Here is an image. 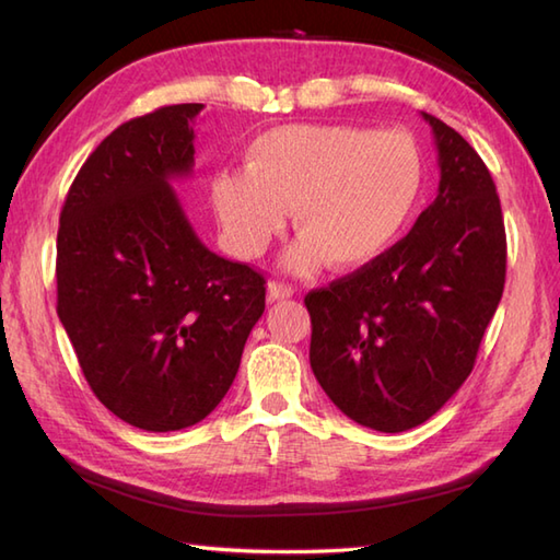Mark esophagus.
<instances>
[{
    "label": "esophagus",
    "mask_w": 560,
    "mask_h": 560,
    "mask_svg": "<svg viewBox=\"0 0 560 560\" xmlns=\"http://www.w3.org/2000/svg\"><path fill=\"white\" fill-rule=\"evenodd\" d=\"M269 293V301H283V299H293V287L291 283H283V281H269L267 287Z\"/></svg>",
    "instance_id": "esophagus-1"
}]
</instances>
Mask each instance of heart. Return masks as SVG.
Here are the masks:
<instances>
[{"label": "heart", "instance_id": "1", "mask_svg": "<svg viewBox=\"0 0 560 560\" xmlns=\"http://www.w3.org/2000/svg\"><path fill=\"white\" fill-rule=\"evenodd\" d=\"M423 163L404 132L351 125H289L255 137L243 171L211 180L225 245L259 257L293 209L303 235L287 265L361 269L397 241L421 195Z\"/></svg>", "mask_w": 560, "mask_h": 560}]
</instances>
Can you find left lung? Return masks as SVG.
<instances>
[{"label": "left lung", "mask_w": 560, "mask_h": 560, "mask_svg": "<svg viewBox=\"0 0 560 560\" xmlns=\"http://www.w3.org/2000/svg\"><path fill=\"white\" fill-rule=\"evenodd\" d=\"M440 185L413 229L371 265L305 295L311 368L365 428L401 433L469 377L505 287V225L477 151L438 117Z\"/></svg>", "instance_id": "obj_1"}]
</instances>
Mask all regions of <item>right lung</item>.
Masks as SVG:
<instances>
[{
  "instance_id": "right-lung-1",
  "label": "right lung",
  "mask_w": 560,
  "mask_h": 560,
  "mask_svg": "<svg viewBox=\"0 0 560 560\" xmlns=\"http://www.w3.org/2000/svg\"><path fill=\"white\" fill-rule=\"evenodd\" d=\"M201 103L165 105L105 137L57 231V315L93 395L151 433L209 416L265 313L267 279L199 241L171 177L195 165Z\"/></svg>"
}]
</instances>
